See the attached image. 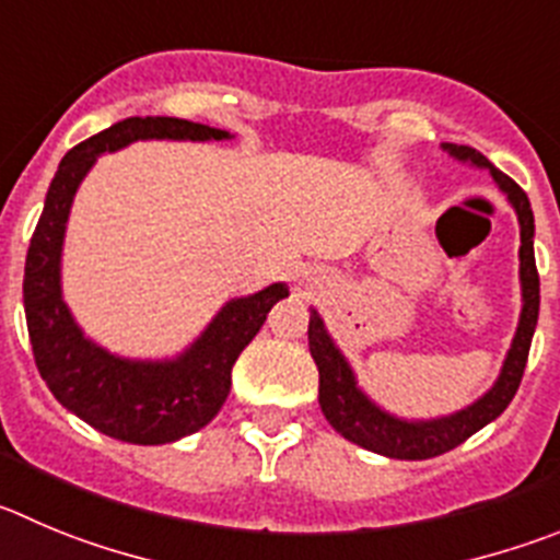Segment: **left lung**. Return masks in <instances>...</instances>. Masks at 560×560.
Returning a JSON list of instances; mask_svg holds the SVG:
<instances>
[{"label": "left lung", "mask_w": 560, "mask_h": 560, "mask_svg": "<svg viewBox=\"0 0 560 560\" xmlns=\"http://www.w3.org/2000/svg\"><path fill=\"white\" fill-rule=\"evenodd\" d=\"M442 151H447L453 160L464 162V165L489 171L494 185L505 192L509 203L514 207L516 221H520L522 312L498 381L475 404L464 406L453 415L431 417V420H406V417L389 415L359 386L351 362L345 359V353L339 351L334 337L328 334L320 312L310 310V351L317 364V373H320V395H317V400H320L326 420L331 422L334 431L342 433L353 445L389 458H409V462H420V458H433L453 451V447L467 442L472 433H478L480 428L498 420L509 409L516 389H520L530 339L533 331H536V320H539V273H536V256H533V232H536V226H533V209L525 190L469 145L442 143Z\"/></svg>", "instance_id": "left-lung-1"}]
</instances>
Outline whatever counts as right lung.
I'll return each mask as SVG.
<instances>
[{
    "instance_id": "obj_1",
    "label": "right lung",
    "mask_w": 560,
    "mask_h": 560,
    "mask_svg": "<svg viewBox=\"0 0 560 560\" xmlns=\"http://www.w3.org/2000/svg\"><path fill=\"white\" fill-rule=\"evenodd\" d=\"M226 129L182 118H127L60 160L24 265V312L40 378L71 415L96 431L132 445H165L201 431L226 404L232 368L262 328L284 281L254 295L232 298L209 326L174 359H127L85 337L62 301V243L77 190L104 151L135 140H229Z\"/></svg>"
}]
</instances>
